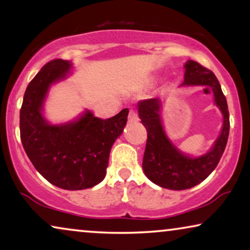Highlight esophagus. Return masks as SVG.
Returning a JSON list of instances; mask_svg holds the SVG:
<instances>
[{"instance_id":"34e87169","label":"esophagus","mask_w":250,"mask_h":250,"mask_svg":"<svg viewBox=\"0 0 250 250\" xmlns=\"http://www.w3.org/2000/svg\"><path fill=\"white\" fill-rule=\"evenodd\" d=\"M139 119L138 114L134 110H129L128 112V123H134Z\"/></svg>"}]
</instances>
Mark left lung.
I'll return each instance as SVG.
<instances>
[{
    "label": "left lung",
    "instance_id": "1",
    "mask_svg": "<svg viewBox=\"0 0 250 250\" xmlns=\"http://www.w3.org/2000/svg\"><path fill=\"white\" fill-rule=\"evenodd\" d=\"M184 69V81L180 87H210L214 104L223 116V124L211 148L204 155L193 157L181 151L166 134L162 118V99L153 98L139 102V117L148 132L143 172L151 182L168 190L190 189L206 180L223 155L230 131L227 99L213 71L193 60H188Z\"/></svg>",
    "mask_w": 250,
    "mask_h": 250
}]
</instances>
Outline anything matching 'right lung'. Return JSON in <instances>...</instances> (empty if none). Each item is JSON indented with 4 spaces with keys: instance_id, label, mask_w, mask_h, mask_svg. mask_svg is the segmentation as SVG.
Listing matches in <instances>:
<instances>
[{
    "instance_id": "1",
    "label": "right lung",
    "mask_w": 250,
    "mask_h": 250,
    "mask_svg": "<svg viewBox=\"0 0 250 250\" xmlns=\"http://www.w3.org/2000/svg\"><path fill=\"white\" fill-rule=\"evenodd\" d=\"M73 63L47 62L26 88L20 109V139L34 167L51 184L64 190H84L104 179L109 153L122 135L128 109L100 119L85 111L73 121L52 124L44 116L52 85L67 80Z\"/></svg>"
}]
</instances>
